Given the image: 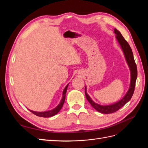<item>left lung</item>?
I'll use <instances>...</instances> for the list:
<instances>
[{"instance_id":"obj_1","label":"left lung","mask_w":148,"mask_h":148,"mask_svg":"<svg viewBox=\"0 0 148 148\" xmlns=\"http://www.w3.org/2000/svg\"><path fill=\"white\" fill-rule=\"evenodd\" d=\"M114 33L116 34V38H117V41L120 44L121 47H122L124 55L125 56V58H126V60L127 62V64L131 71L130 86V88L127 93L126 94V95L123 97L122 99H121L118 102L115 103V104H112L110 106H101L96 104L95 102H94L91 100L90 97H89L86 93V89H85V95H86V99L88 101V102L90 103L91 105L92 106V107H94L97 111L99 112L106 114L115 112L116 111H117L121 108V107L124 106L131 99V98L134 93V91H135L136 80L137 78V66L135 60H134L132 49L128 44V42L124 39L122 34L120 33V31H119L117 29H115Z\"/></svg>"}]
</instances>
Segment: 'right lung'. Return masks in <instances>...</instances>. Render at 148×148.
Returning <instances> with one entry per match:
<instances>
[{
    "mask_svg": "<svg viewBox=\"0 0 148 148\" xmlns=\"http://www.w3.org/2000/svg\"><path fill=\"white\" fill-rule=\"evenodd\" d=\"M68 85L69 84H67L66 87L65 88L64 90L63 91V97H62V99L60 102V104L56 107V108H55L53 110H49V111L43 112H34V111H32V110H30V111L34 115L38 116V117H52V116H53L54 115L57 114L60 110L62 106H63V105L64 104L65 99V94L66 92V89H67V87H68Z\"/></svg>",
    "mask_w": 148,
    "mask_h": 148,
    "instance_id": "1",
    "label": "right lung"
}]
</instances>
